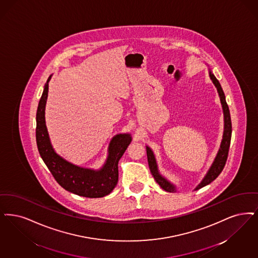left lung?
Listing matches in <instances>:
<instances>
[{
	"label": "left lung",
	"mask_w": 258,
	"mask_h": 258,
	"mask_svg": "<svg viewBox=\"0 0 258 258\" xmlns=\"http://www.w3.org/2000/svg\"><path fill=\"white\" fill-rule=\"evenodd\" d=\"M209 76H210V79L212 80V82L217 87V90H218L220 99H221V103L223 105L224 116H225V131H224L223 140H222V143H221V148H220V150L217 154L216 158H215L213 164L211 166V168L209 169L208 173L206 174V177L203 179V181L199 185L197 186L196 190L209 184L214 179H216L218 175L222 173L224 167L226 165V162H227L229 146H230V140H231V133H232L230 113H229L228 105H227V102H226L225 93L223 91V89L221 87V84L218 82L215 76L211 72H209ZM147 156H148V163H149L151 173H152V175H154L155 181L160 185L162 189H164L167 192H175V186L172 185L170 182H168L166 180L164 177H162L161 175H159V173L157 171V166H156V162H155V156H154L152 150L149 147H147Z\"/></svg>",
	"instance_id": "1"
}]
</instances>
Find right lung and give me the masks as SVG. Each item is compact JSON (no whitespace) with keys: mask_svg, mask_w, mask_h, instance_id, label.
<instances>
[{"mask_svg":"<svg viewBox=\"0 0 258 258\" xmlns=\"http://www.w3.org/2000/svg\"><path fill=\"white\" fill-rule=\"evenodd\" d=\"M49 77L44 86L36 112V144L40 156L57 183L79 196L102 198L112 192L118 182V162L132 142L130 134H118L109 145L106 163L100 171L80 168L63 160L53 152L45 124V105L48 97Z\"/></svg>","mask_w":258,"mask_h":258,"instance_id":"add662e5","label":"right lung"}]
</instances>
